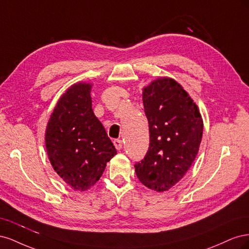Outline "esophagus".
<instances>
[{
	"instance_id": "obj_1",
	"label": "esophagus",
	"mask_w": 249,
	"mask_h": 249,
	"mask_svg": "<svg viewBox=\"0 0 249 249\" xmlns=\"http://www.w3.org/2000/svg\"><path fill=\"white\" fill-rule=\"evenodd\" d=\"M113 143H114V145L116 147V149H122L123 148V141L120 139H115L114 141H113Z\"/></svg>"
}]
</instances>
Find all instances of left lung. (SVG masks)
I'll return each instance as SVG.
<instances>
[{"label": "left lung", "mask_w": 249, "mask_h": 249, "mask_svg": "<svg viewBox=\"0 0 249 249\" xmlns=\"http://www.w3.org/2000/svg\"><path fill=\"white\" fill-rule=\"evenodd\" d=\"M149 147L134 165L140 182L152 190H168L182 178L198 153L203 123L197 106L178 82L163 78L143 90Z\"/></svg>", "instance_id": "8db88e82"}]
</instances>
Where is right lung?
<instances>
[{
	"label": "right lung",
	"instance_id": "1",
	"mask_svg": "<svg viewBox=\"0 0 249 249\" xmlns=\"http://www.w3.org/2000/svg\"><path fill=\"white\" fill-rule=\"evenodd\" d=\"M91 85H72L49 120L46 146L54 170L73 190L85 191L102 177L116 148L91 107Z\"/></svg>",
	"mask_w": 249,
	"mask_h": 249
}]
</instances>
